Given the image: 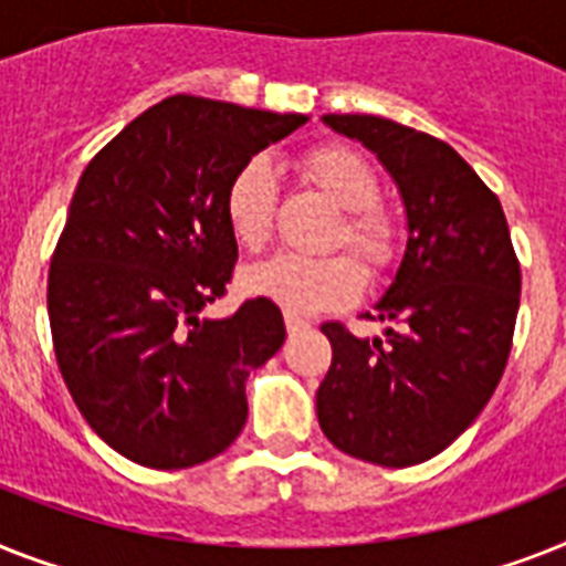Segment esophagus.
Instances as JSON below:
<instances>
[{
    "label": "esophagus",
    "instance_id": "1",
    "mask_svg": "<svg viewBox=\"0 0 566 566\" xmlns=\"http://www.w3.org/2000/svg\"><path fill=\"white\" fill-rule=\"evenodd\" d=\"M283 321H286V329H289V335H294V333H303V329H310V321H306V317H301L297 315V312H283Z\"/></svg>",
    "mask_w": 566,
    "mask_h": 566
}]
</instances>
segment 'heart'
Instances as JSON below:
<instances>
[{
    "instance_id": "heart-1",
    "label": "heart",
    "mask_w": 566,
    "mask_h": 566,
    "mask_svg": "<svg viewBox=\"0 0 566 566\" xmlns=\"http://www.w3.org/2000/svg\"><path fill=\"white\" fill-rule=\"evenodd\" d=\"M303 172L324 190L340 210L335 242H344L370 272H378L394 256V228L376 208L378 179L367 158L356 149L326 144L303 156ZM277 208V170L272 158L254 156L242 161L228 179L222 196L228 231L245 251H260L272 237ZM364 280L358 265L344 254L301 256L277 254L242 274V292L274 301L297 315L335 310L358 297Z\"/></svg>"
}]
</instances>
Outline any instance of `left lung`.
Masks as SVG:
<instances>
[{
  "instance_id": "8db88e82",
  "label": "left lung",
  "mask_w": 566,
  "mask_h": 566,
  "mask_svg": "<svg viewBox=\"0 0 566 566\" xmlns=\"http://www.w3.org/2000/svg\"><path fill=\"white\" fill-rule=\"evenodd\" d=\"M376 153L399 188L408 242L370 321L385 338L324 324L333 364L317 387V422L338 451L387 469L431 460L480 417L506 367L517 265L506 217L446 142L378 115H324Z\"/></svg>"
}]
</instances>
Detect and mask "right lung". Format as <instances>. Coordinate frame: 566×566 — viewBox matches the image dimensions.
<instances>
[{"label": "right lung", "mask_w": 566, "mask_h": 566, "mask_svg": "<svg viewBox=\"0 0 566 566\" xmlns=\"http://www.w3.org/2000/svg\"><path fill=\"white\" fill-rule=\"evenodd\" d=\"M306 115L176 95L88 167L49 269L63 381L88 428L147 469H190L240 437L249 373L283 347L272 301L205 317L237 263L222 196L233 170Z\"/></svg>", "instance_id": "1"}]
</instances>
